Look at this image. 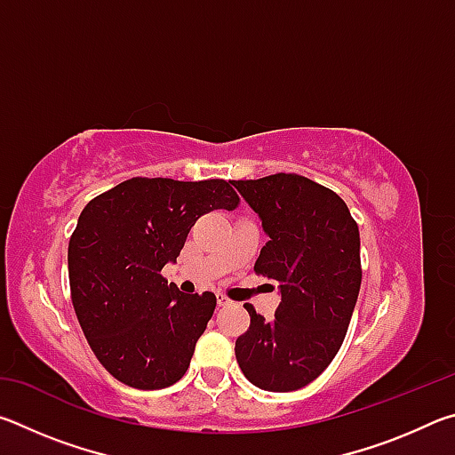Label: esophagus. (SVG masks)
Instances as JSON below:
<instances>
[{"mask_svg":"<svg viewBox=\"0 0 455 455\" xmlns=\"http://www.w3.org/2000/svg\"><path fill=\"white\" fill-rule=\"evenodd\" d=\"M217 303H219V307H228L233 301H230V299L225 295H217Z\"/></svg>","mask_w":455,"mask_h":455,"instance_id":"esophagus-1","label":"esophagus"}]
</instances>
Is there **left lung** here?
Instances as JSON below:
<instances>
[{"label":"left lung","instance_id":"1","mask_svg":"<svg viewBox=\"0 0 455 455\" xmlns=\"http://www.w3.org/2000/svg\"><path fill=\"white\" fill-rule=\"evenodd\" d=\"M268 236L255 273L279 284L273 321L251 305L235 355L265 391H295L325 371L341 347L361 287L359 228L347 204L299 174L233 180Z\"/></svg>","mask_w":455,"mask_h":455}]
</instances>
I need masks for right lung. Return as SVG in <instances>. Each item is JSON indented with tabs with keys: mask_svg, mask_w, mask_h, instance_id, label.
Segmentation results:
<instances>
[{
	"mask_svg": "<svg viewBox=\"0 0 455 455\" xmlns=\"http://www.w3.org/2000/svg\"><path fill=\"white\" fill-rule=\"evenodd\" d=\"M238 204L230 182L130 179L82 211L68 246L76 317L106 371L163 389L190 365L217 297L184 295L160 271L176 263L203 214Z\"/></svg>",
	"mask_w": 455,
	"mask_h": 455,
	"instance_id": "right-lung-1",
	"label": "right lung"
}]
</instances>
